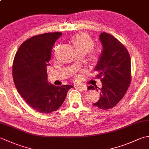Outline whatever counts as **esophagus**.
Wrapping results in <instances>:
<instances>
[{
    "instance_id": "obj_1",
    "label": "esophagus",
    "mask_w": 149,
    "mask_h": 149,
    "mask_svg": "<svg viewBox=\"0 0 149 149\" xmlns=\"http://www.w3.org/2000/svg\"><path fill=\"white\" fill-rule=\"evenodd\" d=\"M76 87L78 88H80V89H81V90H87V86H84V85H77Z\"/></svg>"
}]
</instances>
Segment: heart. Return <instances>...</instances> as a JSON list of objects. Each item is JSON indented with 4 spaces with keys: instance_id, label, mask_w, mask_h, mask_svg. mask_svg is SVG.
Listing matches in <instances>:
<instances>
[{
    "instance_id": "1",
    "label": "heart",
    "mask_w": 149,
    "mask_h": 149,
    "mask_svg": "<svg viewBox=\"0 0 149 149\" xmlns=\"http://www.w3.org/2000/svg\"><path fill=\"white\" fill-rule=\"evenodd\" d=\"M72 42L75 48L80 53H86L93 48L94 42L91 38L87 34L79 33L75 35L72 38ZM91 58L95 57V54L92 52L91 54Z\"/></svg>"
}]
</instances>
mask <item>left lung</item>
<instances>
[{"label":"left lung","mask_w":149,"mask_h":149,"mask_svg":"<svg viewBox=\"0 0 149 149\" xmlns=\"http://www.w3.org/2000/svg\"><path fill=\"white\" fill-rule=\"evenodd\" d=\"M99 38L103 50L95 70L102 81L100 99L94 106L102 109L115 107L127 92L131 81V58L127 49L111 34L103 32ZM96 85L88 90H97Z\"/></svg>","instance_id":"left-lung-1"}]
</instances>
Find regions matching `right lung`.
Masks as SVG:
<instances>
[{"label": "right lung", "instance_id": "1", "mask_svg": "<svg viewBox=\"0 0 149 149\" xmlns=\"http://www.w3.org/2000/svg\"><path fill=\"white\" fill-rule=\"evenodd\" d=\"M62 33H47L22 44L13 63V78L19 94L31 107L42 113L58 109L72 85L56 86L47 81V66L56 41Z\"/></svg>", "mask_w": 149, "mask_h": 149}]
</instances>
